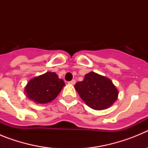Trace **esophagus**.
<instances>
[{"label": "esophagus", "instance_id": "esophagus-1", "mask_svg": "<svg viewBox=\"0 0 148 148\" xmlns=\"http://www.w3.org/2000/svg\"><path fill=\"white\" fill-rule=\"evenodd\" d=\"M68 84H72V85H74V84H75V80L70 81V82H68Z\"/></svg>", "mask_w": 148, "mask_h": 148}]
</instances>
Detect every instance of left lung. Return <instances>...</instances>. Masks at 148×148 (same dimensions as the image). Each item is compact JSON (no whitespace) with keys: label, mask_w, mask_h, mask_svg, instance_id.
<instances>
[{"label":"left lung","mask_w":148,"mask_h":148,"mask_svg":"<svg viewBox=\"0 0 148 148\" xmlns=\"http://www.w3.org/2000/svg\"><path fill=\"white\" fill-rule=\"evenodd\" d=\"M75 89L87 106L97 110L110 107L118 97V90L112 81L93 72L77 82Z\"/></svg>","instance_id":"left-lung-1"}]
</instances>
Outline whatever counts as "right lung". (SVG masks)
Segmentation results:
<instances>
[{
  "instance_id": "add662e5",
  "label": "right lung",
  "mask_w": 148,
  "mask_h": 148,
  "mask_svg": "<svg viewBox=\"0 0 148 148\" xmlns=\"http://www.w3.org/2000/svg\"><path fill=\"white\" fill-rule=\"evenodd\" d=\"M65 86L55 73L47 72L32 78L27 84L25 92L29 99L38 104H46L56 99Z\"/></svg>"
}]
</instances>
